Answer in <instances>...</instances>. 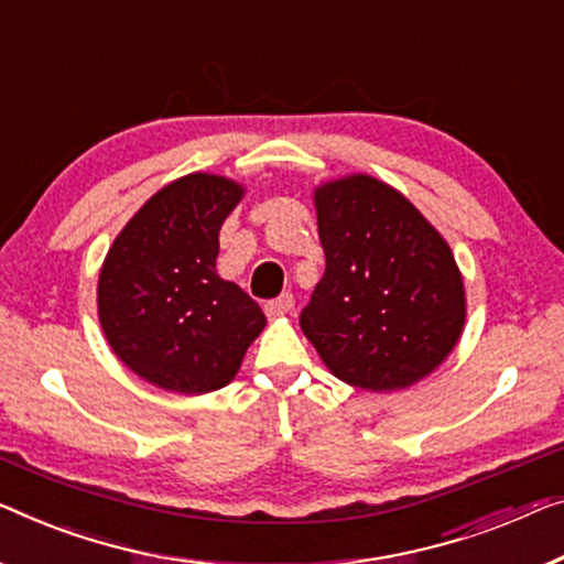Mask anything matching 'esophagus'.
Returning <instances> with one entry per match:
<instances>
[{
    "label": "esophagus",
    "mask_w": 564,
    "mask_h": 564,
    "mask_svg": "<svg viewBox=\"0 0 564 564\" xmlns=\"http://www.w3.org/2000/svg\"><path fill=\"white\" fill-rule=\"evenodd\" d=\"M293 308V296L289 291L285 293H281L279 299H271L265 304V314L271 316V318H275V316H283V314H289V311Z\"/></svg>",
    "instance_id": "34e87169"
}]
</instances>
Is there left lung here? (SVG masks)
Instances as JSON below:
<instances>
[{
    "mask_svg": "<svg viewBox=\"0 0 564 564\" xmlns=\"http://www.w3.org/2000/svg\"><path fill=\"white\" fill-rule=\"evenodd\" d=\"M324 279L301 329L355 388L388 392L433 372L466 318L453 253L410 202L367 174L316 189Z\"/></svg>",
    "mask_w": 564,
    "mask_h": 564,
    "instance_id": "obj_1",
    "label": "left lung"
}]
</instances>
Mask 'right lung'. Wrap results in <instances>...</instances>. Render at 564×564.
Returning <instances> with one entry per match:
<instances>
[{
  "instance_id": "obj_1",
  "label": "right lung",
  "mask_w": 564,
  "mask_h": 564,
  "mask_svg": "<svg viewBox=\"0 0 564 564\" xmlns=\"http://www.w3.org/2000/svg\"><path fill=\"white\" fill-rule=\"evenodd\" d=\"M242 197L215 174L159 189L108 250L98 316L121 362L156 388L199 394L228 384L265 316L215 271L220 228Z\"/></svg>"
}]
</instances>
